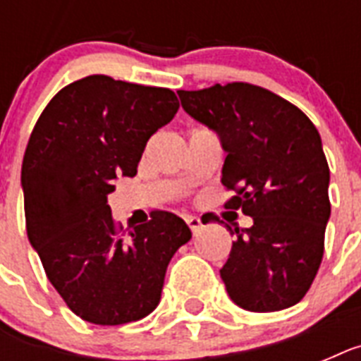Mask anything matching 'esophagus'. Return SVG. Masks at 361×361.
I'll return each instance as SVG.
<instances>
[{
  "mask_svg": "<svg viewBox=\"0 0 361 361\" xmlns=\"http://www.w3.org/2000/svg\"><path fill=\"white\" fill-rule=\"evenodd\" d=\"M185 221L187 225H189V228L192 231V234H198V232H200V228H202V221L198 219V217H195V215H187Z\"/></svg>",
  "mask_w": 361,
  "mask_h": 361,
  "instance_id": "34e87169",
  "label": "esophagus"
}]
</instances>
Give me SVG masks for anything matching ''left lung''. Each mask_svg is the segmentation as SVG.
<instances>
[{
    "mask_svg": "<svg viewBox=\"0 0 361 361\" xmlns=\"http://www.w3.org/2000/svg\"><path fill=\"white\" fill-rule=\"evenodd\" d=\"M178 95L192 120L219 136L226 153L221 181L238 192L226 208L252 217L251 228H234L221 268L228 296L255 313L296 305L322 262L331 212L319 130L298 106L252 84Z\"/></svg>",
    "mask_w": 361,
    "mask_h": 361,
    "instance_id": "8db88e82",
    "label": "left lung"
}]
</instances>
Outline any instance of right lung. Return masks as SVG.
I'll return each mask as SVG.
<instances>
[{"label": "right lung", "instance_id": "1", "mask_svg": "<svg viewBox=\"0 0 361 361\" xmlns=\"http://www.w3.org/2000/svg\"><path fill=\"white\" fill-rule=\"evenodd\" d=\"M178 109L172 90L92 75L56 93L33 127L22 163L25 231L48 281L86 322L147 317L170 258L191 240L170 212L121 234L109 206L114 180L136 174L149 136Z\"/></svg>", "mask_w": 361, "mask_h": 361}]
</instances>
